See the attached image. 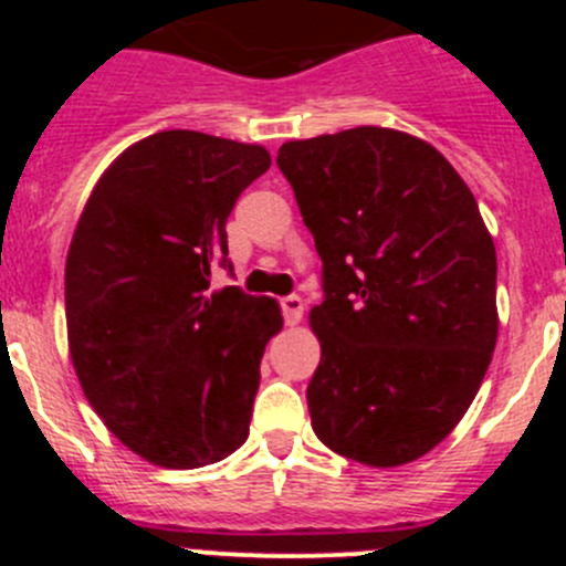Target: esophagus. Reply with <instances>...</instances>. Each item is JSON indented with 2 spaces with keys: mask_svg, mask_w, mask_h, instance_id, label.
I'll return each instance as SVG.
<instances>
[{
  "mask_svg": "<svg viewBox=\"0 0 566 566\" xmlns=\"http://www.w3.org/2000/svg\"><path fill=\"white\" fill-rule=\"evenodd\" d=\"M282 312H284V323L298 325L301 317H304V301H301L298 295H287V298H282Z\"/></svg>",
  "mask_w": 566,
  "mask_h": 566,
  "instance_id": "esophagus-1",
  "label": "esophagus"
}]
</instances>
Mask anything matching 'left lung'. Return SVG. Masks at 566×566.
I'll use <instances>...</instances> for the list:
<instances>
[{"label":"left lung","instance_id":"left-lung-1","mask_svg":"<svg viewBox=\"0 0 566 566\" xmlns=\"http://www.w3.org/2000/svg\"><path fill=\"white\" fill-rule=\"evenodd\" d=\"M276 164L323 260L312 430L361 465L424 458L499 339L495 247L471 188L430 142L378 125L284 142Z\"/></svg>","mask_w":566,"mask_h":566}]
</instances>
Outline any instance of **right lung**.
<instances>
[{
  "instance_id": "1",
  "label": "right lung",
  "mask_w": 566,
  "mask_h": 566,
  "mask_svg": "<svg viewBox=\"0 0 566 566\" xmlns=\"http://www.w3.org/2000/svg\"><path fill=\"white\" fill-rule=\"evenodd\" d=\"M268 167L262 145L161 130L108 164L78 216L65 262L73 369L108 432L153 465H210L249 438L282 310L210 290V271L227 265V216Z\"/></svg>"
}]
</instances>
